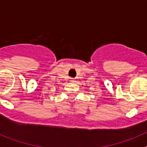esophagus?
<instances>
[{
	"instance_id": "34e87169",
	"label": "esophagus",
	"mask_w": 147,
	"mask_h": 147,
	"mask_svg": "<svg viewBox=\"0 0 147 147\" xmlns=\"http://www.w3.org/2000/svg\"><path fill=\"white\" fill-rule=\"evenodd\" d=\"M71 82H76V80H75V79H74V78H71Z\"/></svg>"
}]
</instances>
